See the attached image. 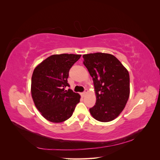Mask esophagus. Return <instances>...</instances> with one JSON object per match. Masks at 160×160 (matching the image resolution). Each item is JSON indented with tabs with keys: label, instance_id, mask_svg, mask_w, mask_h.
<instances>
[{
	"label": "esophagus",
	"instance_id": "obj_1",
	"mask_svg": "<svg viewBox=\"0 0 160 160\" xmlns=\"http://www.w3.org/2000/svg\"><path fill=\"white\" fill-rule=\"evenodd\" d=\"M88 89H85V91L83 92V93H81V95L83 96V97H85V95H86L87 94H88Z\"/></svg>",
	"mask_w": 160,
	"mask_h": 160
}]
</instances>
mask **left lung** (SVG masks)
<instances>
[{
    "mask_svg": "<svg viewBox=\"0 0 160 160\" xmlns=\"http://www.w3.org/2000/svg\"><path fill=\"white\" fill-rule=\"evenodd\" d=\"M83 64L93 81L96 103L89 109L96 120L109 122L124 109L130 93L128 69L117 58L109 53L83 55Z\"/></svg>",
    "mask_w": 160,
    "mask_h": 160,
    "instance_id": "8db88e82",
    "label": "left lung"
}]
</instances>
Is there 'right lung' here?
Returning a JSON list of instances; mask_svg holds the SVG:
<instances>
[{"label": "right lung", "instance_id": "obj_1", "mask_svg": "<svg viewBox=\"0 0 160 160\" xmlns=\"http://www.w3.org/2000/svg\"><path fill=\"white\" fill-rule=\"evenodd\" d=\"M81 55H52L38 64L31 79V95L42 116L52 123H61L72 115L81 96L67 83L69 71Z\"/></svg>", "mask_w": 160, "mask_h": 160}]
</instances>
